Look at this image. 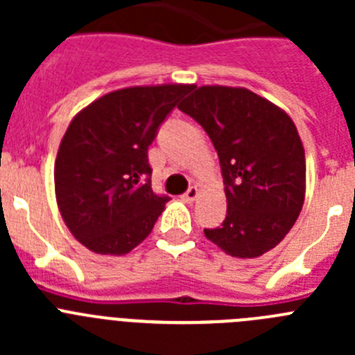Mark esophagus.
<instances>
[{
	"label": "esophagus",
	"mask_w": 355,
	"mask_h": 355,
	"mask_svg": "<svg viewBox=\"0 0 355 355\" xmlns=\"http://www.w3.org/2000/svg\"><path fill=\"white\" fill-rule=\"evenodd\" d=\"M197 196H199V190H197V187H190L187 192L183 193V199L188 200V202H192V200L197 199Z\"/></svg>",
	"instance_id": "1"
}]
</instances>
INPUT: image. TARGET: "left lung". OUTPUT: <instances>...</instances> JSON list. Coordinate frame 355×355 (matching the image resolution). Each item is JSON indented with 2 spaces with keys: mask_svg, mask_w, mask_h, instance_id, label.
Masks as SVG:
<instances>
[{
  "mask_svg": "<svg viewBox=\"0 0 355 355\" xmlns=\"http://www.w3.org/2000/svg\"><path fill=\"white\" fill-rule=\"evenodd\" d=\"M220 159L227 215L208 240L234 258H258L283 240L304 205L306 156L293 121L247 89L199 87L183 105Z\"/></svg>",
  "mask_w": 355,
  "mask_h": 355,
  "instance_id": "obj_1",
  "label": "left lung"
}]
</instances>
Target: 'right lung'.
Segmentation results:
<instances>
[{
  "label": "right lung",
  "mask_w": 355,
  "mask_h": 355,
  "mask_svg": "<svg viewBox=\"0 0 355 355\" xmlns=\"http://www.w3.org/2000/svg\"><path fill=\"white\" fill-rule=\"evenodd\" d=\"M190 85L133 87L81 110L62 139L55 192L69 231L96 254H128L171 197L150 188L147 150Z\"/></svg>",
  "instance_id": "1"
}]
</instances>
